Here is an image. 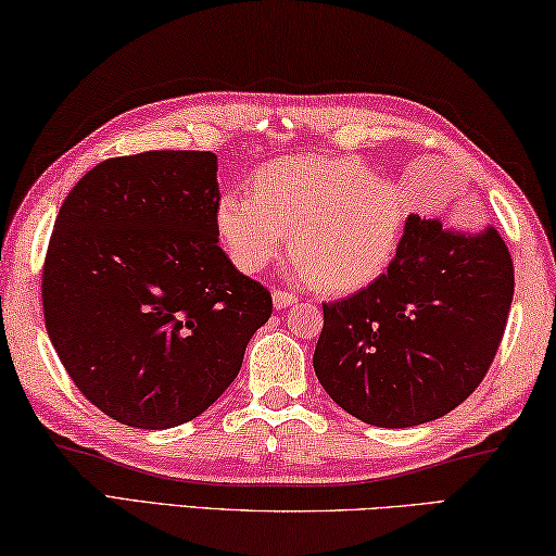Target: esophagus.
<instances>
[{"instance_id":"1","label":"esophagus","mask_w":556,"mask_h":556,"mask_svg":"<svg viewBox=\"0 0 556 556\" xmlns=\"http://www.w3.org/2000/svg\"><path fill=\"white\" fill-rule=\"evenodd\" d=\"M293 303H295L293 293H286V290H273V305H276V309H283Z\"/></svg>"}]
</instances>
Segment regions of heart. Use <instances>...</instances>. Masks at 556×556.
Segmentation results:
<instances>
[{
	"label": "heart",
	"mask_w": 556,
	"mask_h": 556,
	"mask_svg": "<svg viewBox=\"0 0 556 556\" xmlns=\"http://www.w3.org/2000/svg\"><path fill=\"white\" fill-rule=\"evenodd\" d=\"M407 229L403 192L352 155H286L251 175V192H224L214 231L229 261L256 276L288 247L295 278L327 293L381 280Z\"/></svg>",
	"instance_id": "b5f03b06"
}]
</instances>
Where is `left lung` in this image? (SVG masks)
Returning <instances> with one entry per match:
<instances>
[{
	"label": "left lung",
	"mask_w": 556,
	"mask_h": 556,
	"mask_svg": "<svg viewBox=\"0 0 556 556\" xmlns=\"http://www.w3.org/2000/svg\"><path fill=\"white\" fill-rule=\"evenodd\" d=\"M513 288L510 251L493 227L450 231L410 214L391 270L352 298L323 305L313 358L319 383L368 425L437 420L489 374Z\"/></svg>",
	"instance_id": "left-lung-1"
}]
</instances>
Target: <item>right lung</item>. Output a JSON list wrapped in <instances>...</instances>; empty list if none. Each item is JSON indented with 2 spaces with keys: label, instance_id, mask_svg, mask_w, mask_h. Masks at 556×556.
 Returning a JSON list of instances; mask_svg holds the SVG:
<instances>
[{
  "label": "right lung",
  "instance_id": "obj_1",
  "mask_svg": "<svg viewBox=\"0 0 556 556\" xmlns=\"http://www.w3.org/2000/svg\"><path fill=\"white\" fill-rule=\"evenodd\" d=\"M212 151H146L94 165L48 241L41 298L71 381L139 430L190 422L237 378L273 313L214 231Z\"/></svg>",
  "mask_w": 556,
  "mask_h": 556
}]
</instances>
